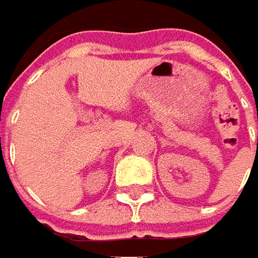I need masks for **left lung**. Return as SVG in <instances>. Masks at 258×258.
<instances>
[{
	"label": "left lung",
	"mask_w": 258,
	"mask_h": 258,
	"mask_svg": "<svg viewBox=\"0 0 258 258\" xmlns=\"http://www.w3.org/2000/svg\"><path fill=\"white\" fill-rule=\"evenodd\" d=\"M257 148H258V138H257Z\"/></svg>",
	"instance_id": "left-lung-1"
}]
</instances>
